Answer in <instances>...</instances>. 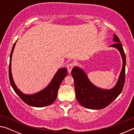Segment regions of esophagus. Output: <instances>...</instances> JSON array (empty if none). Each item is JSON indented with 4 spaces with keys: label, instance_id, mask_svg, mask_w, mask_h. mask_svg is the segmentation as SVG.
<instances>
[{
    "label": "esophagus",
    "instance_id": "34e87169",
    "mask_svg": "<svg viewBox=\"0 0 134 134\" xmlns=\"http://www.w3.org/2000/svg\"><path fill=\"white\" fill-rule=\"evenodd\" d=\"M73 67H74L73 63H69V64L67 65V70H68V71H69V73L70 72H71V71L72 70Z\"/></svg>",
    "mask_w": 134,
    "mask_h": 134
}]
</instances>
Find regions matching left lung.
I'll return each mask as SVG.
<instances>
[{
  "instance_id": "obj_1",
  "label": "left lung",
  "mask_w": 134,
  "mask_h": 134,
  "mask_svg": "<svg viewBox=\"0 0 134 134\" xmlns=\"http://www.w3.org/2000/svg\"><path fill=\"white\" fill-rule=\"evenodd\" d=\"M115 42L110 46L115 47L121 54L123 65L116 86L110 90H103L96 87L90 82L85 72L77 67L72 69L71 74L74 79L76 96L79 103L83 107L90 109H102L109 105L117 98L123 90L125 80L126 57L119 38L113 35Z\"/></svg>"
}]
</instances>
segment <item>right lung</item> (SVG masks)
<instances>
[{"mask_svg":"<svg viewBox=\"0 0 134 134\" xmlns=\"http://www.w3.org/2000/svg\"><path fill=\"white\" fill-rule=\"evenodd\" d=\"M15 44L16 42L13 44L12 51H11L9 65V76L10 85L13 89L18 95V96L27 105L34 106V107H44V106L51 105L55 100L61 83L67 74V69L63 68L58 70L48 86H47L41 92L32 95L25 94L20 91L15 85L12 79V73H11V58H12Z\"/></svg>","mask_w":134,"mask_h":134,"instance_id":"add662e5","label":"right lung"}]
</instances>
